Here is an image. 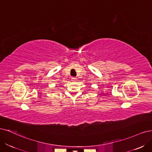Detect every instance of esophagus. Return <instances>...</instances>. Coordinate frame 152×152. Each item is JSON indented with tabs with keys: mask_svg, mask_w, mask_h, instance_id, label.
Returning a JSON list of instances; mask_svg holds the SVG:
<instances>
[{
	"mask_svg": "<svg viewBox=\"0 0 152 152\" xmlns=\"http://www.w3.org/2000/svg\"><path fill=\"white\" fill-rule=\"evenodd\" d=\"M76 80V78L75 77H71V81H75Z\"/></svg>",
	"mask_w": 152,
	"mask_h": 152,
	"instance_id": "esophagus-1",
	"label": "esophagus"
}]
</instances>
